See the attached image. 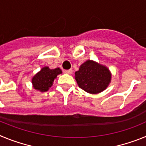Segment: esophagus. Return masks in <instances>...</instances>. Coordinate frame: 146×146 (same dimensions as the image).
Instances as JSON below:
<instances>
[{
    "label": "esophagus",
    "instance_id": "1",
    "mask_svg": "<svg viewBox=\"0 0 146 146\" xmlns=\"http://www.w3.org/2000/svg\"><path fill=\"white\" fill-rule=\"evenodd\" d=\"M64 73L66 74H71L72 73V69H69V70H64Z\"/></svg>",
    "mask_w": 146,
    "mask_h": 146
}]
</instances>
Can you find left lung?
I'll return each mask as SVG.
<instances>
[{"label":"left lung","instance_id":"left-lung-1","mask_svg":"<svg viewBox=\"0 0 146 146\" xmlns=\"http://www.w3.org/2000/svg\"><path fill=\"white\" fill-rule=\"evenodd\" d=\"M74 77L80 88L89 94H96L108 88L111 81V73L105 66L88 60L80 66Z\"/></svg>","mask_w":146,"mask_h":146}]
</instances>
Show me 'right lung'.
<instances>
[{
    "label": "right lung",
    "mask_w": 146,
    "mask_h": 146,
    "mask_svg": "<svg viewBox=\"0 0 146 146\" xmlns=\"http://www.w3.org/2000/svg\"><path fill=\"white\" fill-rule=\"evenodd\" d=\"M61 73L62 71L60 68L50 69L48 66L43 67L32 78L31 82L33 88L41 92L47 91L53 84L54 80Z\"/></svg>",
    "instance_id": "obj_1"
}]
</instances>
